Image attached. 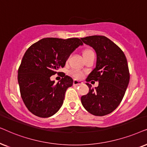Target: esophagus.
I'll use <instances>...</instances> for the list:
<instances>
[{
	"label": "esophagus",
	"mask_w": 147,
	"mask_h": 147,
	"mask_svg": "<svg viewBox=\"0 0 147 147\" xmlns=\"http://www.w3.org/2000/svg\"><path fill=\"white\" fill-rule=\"evenodd\" d=\"M83 83V82H81V81H78V80L75 79L73 81V85H80Z\"/></svg>",
	"instance_id": "34e87169"
}]
</instances>
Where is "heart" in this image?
I'll return each instance as SVG.
<instances>
[{"label":"heart","mask_w":147,"mask_h":147,"mask_svg":"<svg viewBox=\"0 0 147 147\" xmlns=\"http://www.w3.org/2000/svg\"><path fill=\"white\" fill-rule=\"evenodd\" d=\"M83 55L84 58L85 59V58L89 57V56L95 55V54H94V52L93 51V50H91V49L90 48H87L83 50ZM70 74H71L72 77L74 78H75V79H81L84 77V73L83 72L79 71V70H71V71H70Z\"/></svg>","instance_id":"obj_1"}]
</instances>
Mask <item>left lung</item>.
I'll list each match as a JSON object with an SVG mask.
<instances>
[{
  "label": "left lung",
  "mask_w": 147,
  "mask_h": 147,
  "mask_svg": "<svg viewBox=\"0 0 147 147\" xmlns=\"http://www.w3.org/2000/svg\"><path fill=\"white\" fill-rule=\"evenodd\" d=\"M81 40L97 54L96 66L86 81H99L95 89L87 83L89 91L81 97V103L91 114L105 116L120 105L128 85L130 72L126 58L123 51L105 36H92Z\"/></svg>",
  "instance_id": "obj_1"
}]
</instances>
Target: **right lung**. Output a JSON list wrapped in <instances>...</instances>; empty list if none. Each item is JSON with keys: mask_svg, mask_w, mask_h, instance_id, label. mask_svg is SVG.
I'll list each match as a JSON object with an SVG mask.
<instances>
[{"mask_svg": "<svg viewBox=\"0 0 147 147\" xmlns=\"http://www.w3.org/2000/svg\"><path fill=\"white\" fill-rule=\"evenodd\" d=\"M83 42L79 38H47L27 49L18 69L21 98L28 110L40 118H48L59 110L66 89L73 80L58 72L70 54ZM58 74L62 77L57 84L50 80Z\"/></svg>", "mask_w": 147, "mask_h": 147, "instance_id": "obj_1", "label": "right lung"}]
</instances>
